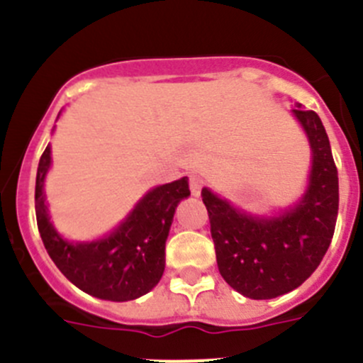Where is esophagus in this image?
<instances>
[{
  "mask_svg": "<svg viewBox=\"0 0 363 363\" xmlns=\"http://www.w3.org/2000/svg\"><path fill=\"white\" fill-rule=\"evenodd\" d=\"M203 181L199 177V175H191L189 177V191H191L193 196H199L200 195V189H202Z\"/></svg>",
  "mask_w": 363,
  "mask_h": 363,
  "instance_id": "34e87169",
  "label": "esophagus"
}]
</instances>
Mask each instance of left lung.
<instances>
[{"label": "left lung", "mask_w": 363, "mask_h": 363, "mask_svg": "<svg viewBox=\"0 0 363 363\" xmlns=\"http://www.w3.org/2000/svg\"><path fill=\"white\" fill-rule=\"evenodd\" d=\"M312 149L311 184L294 209L257 218L202 189L216 262L225 282L252 300H271L300 287L321 264L339 213V174L315 111L293 110Z\"/></svg>", "instance_id": "obj_1"}]
</instances>
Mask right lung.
<instances>
[{"label": "right lung", "instance_id": "1", "mask_svg": "<svg viewBox=\"0 0 363 363\" xmlns=\"http://www.w3.org/2000/svg\"><path fill=\"white\" fill-rule=\"evenodd\" d=\"M51 163L45 147L35 182L37 227L49 257L63 275L84 293L101 300L129 301L149 293L164 271V242L177 203L189 195L188 179L147 193L128 220L108 238L69 242L60 238L48 216L44 177Z\"/></svg>", "mask_w": 363, "mask_h": 363}]
</instances>
